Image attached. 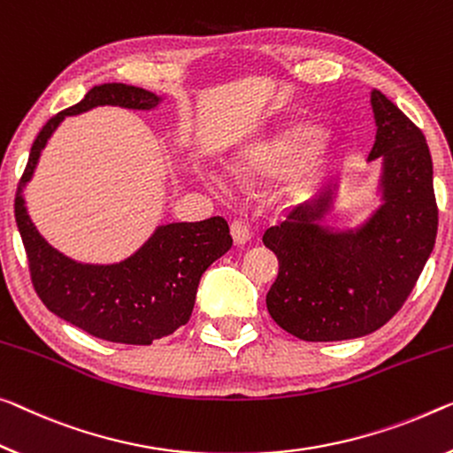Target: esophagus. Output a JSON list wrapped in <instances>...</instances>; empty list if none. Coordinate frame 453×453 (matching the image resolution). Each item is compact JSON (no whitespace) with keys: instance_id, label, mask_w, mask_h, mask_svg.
Returning <instances> with one entry per match:
<instances>
[{"instance_id":"34e87169","label":"esophagus","mask_w":453,"mask_h":453,"mask_svg":"<svg viewBox=\"0 0 453 453\" xmlns=\"http://www.w3.org/2000/svg\"><path fill=\"white\" fill-rule=\"evenodd\" d=\"M231 234H233L234 245H245V242L249 241V236H250L249 226L239 219L231 222Z\"/></svg>"}]
</instances>
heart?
<instances>
[{"mask_svg": "<svg viewBox=\"0 0 453 453\" xmlns=\"http://www.w3.org/2000/svg\"><path fill=\"white\" fill-rule=\"evenodd\" d=\"M319 143V134L316 129H296L294 134L275 142V145L259 151L249 159L247 164L236 165L234 172L242 173L247 170H263V172H277L288 168L289 164L297 162L299 157L310 154L311 150Z\"/></svg>", "mask_w": 453, "mask_h": 453, "instance_id": "1", "label": "heart"}]
</instances>
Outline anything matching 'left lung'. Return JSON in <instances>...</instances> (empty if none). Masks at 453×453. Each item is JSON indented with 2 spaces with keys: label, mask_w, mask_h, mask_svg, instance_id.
<instances>
[{
  "label": "left lung",
  "mask_w": 453,
  "mask_h": 453,
  "mask_svg": "<svg viewBox=\"0 0 453 453\" xmlns=\"http://www.w3.org/2000/svg\"><path fill=\"white\" fill-rule=\"evenodd\" d=\"M377 142L368 159L382 157L385 204L357 234H328L316 225L330 190L285 214L263 233L280 259L267 294L275 324L305 342L358 338L385 326L403 308L435 245L434 164L423 131L372 93Z\"/></svg>",
  "instance_id": "obj_1"
}]
</instances>
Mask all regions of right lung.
<instances>
[{
  "label": "right lung",
  "instance_id": "1",
  "mask_svg": "<svg viewBox=\"0 0 453 453\" xmlns=\"http://www.w3.org/2000/svg\"><path fill=\"white\" fill-rule=\"evenodd\" d=\"M157 101L154 93L121 82L90 88L85 99L60 111L40 129L13 204L32 285L42 303L76 328L109 342L148 346L157 338L172 336L190 319L200 277L233 245L226 220L212 217L159 226L134 257L119 265H81L42 239L27 217L22 190L48 137L66 115L96 105L154 109Z\"/></svg>",
  "mask_w": 453,
  "mask_h": 453
}]
</instances>
